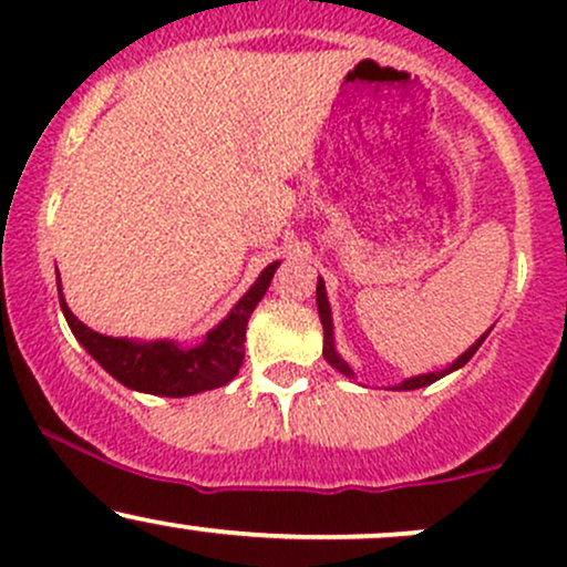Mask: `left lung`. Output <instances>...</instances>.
<instances>
[{
	"instance_id": "left-lung-1",
	"label": "left lung",
	"mask_w": 567,
	"mask_h": 567,
	"mask_svg": "<svg viewBox=\"0 0 567 567\" xmlns=\"http://www.w3.org/2000/svg\"><path fill=\"white\" fill-rule=\"evenodd\" d=\"M317 311H320V322H322V330H324V343H322V354H324V360L330 362V365H333L338 373H343L347 375V379H354V370L349 368V362L343 360L341 354H338L336 351V338H333V315H330V303H328V292H324V282H322V277L317 279ZM487 333H491V330H487ZM487 333L485 336H480L477 341L472 343L470 349L464 351V354L458 357V360L453 362V365H447L445 370H437V373H424V375H413V379H405L402 383H396V392H410V389H421V386H429V383H434V381H440L442 375H447V373H453V370H458V368H464L466 362L472 360L474 357V351H477L480 347H483V341L487 338Z\"/></svg>"
}]
</instances>
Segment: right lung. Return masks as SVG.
Here are the masks:
<instances>
[{
    "mask_svg": "<svg viewBox=\"0 0 567 567\" xmlns=\"http://www.w3.org/2000/svg\"><path fill=\"white\" fill-rule=\"evenodd\" d=\"M279 261L269 264L258 275L252 288L239 298L237 306L220 320L205 341L186 349L175 341L159 338V341H133V338H112L90 330L87 324L71 315L66 298L61 292V277H58V298H61L63 317H66L71 333L87 349V354L125 383L127 389L159 396H192L199 392L224 386L239 373L245 360V330L252 309L264 298L271 285Z\"/></svg>",
    "mask_w": 567,
    "mask_h": 567,
    "instance_id": "obj_1",
    "label": "right lung"
}]
</instances>
